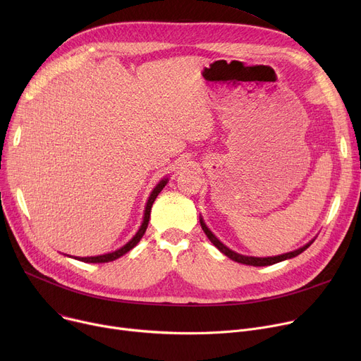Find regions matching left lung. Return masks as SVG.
<instances>
[{
	"mask_svg": "<svg viewBox=\"0 0 361 361\" xmlns=\"http://www.w3.org/2000/svg\"><path fill=\"white\" fill-rule=\"evenodd\" d=\"M200 225H202V230L204 231L206 237L211 240V243L215 245V247H216L221 253H224L226 257H230V259L234 260V262H238V263H243V264H250V267H269V264H274V263H278V262H282V260H287V259L295 257V256H298L300 253L305 252L307 247H310V244L314 241V238H313V240H310L307 244L302 245V247H300V249H297V250H294V252H290V253L279 255V256H271V257L244 256V255L235 253L234 250L226 247V245H225L224 243H221V241L215 237V234H214L209 228H207V225L204 224V221H203L202 216H200Z\"/></svg>",
	"mask_w": 361,
	"mask_h": 361,
	"instance_id": "obj_1",
	"label": "left lung"
}]
</instances>
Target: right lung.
Returning <instances> with one entry per match:
<instances>
[{
	"label": "right lung",
	"mask_w": 361,
	"mask_h": 361,
	"mask_svg": "<svg viewBox=\"0 0 361 361\" xmlns=\"http://www.w3.org/2000/svg\"><path fill=\"white\" fill-rule=\"evenodd\" d=\"M166 183H168V177L162 178V180L155 185L154 190L150 192V196H149L147 203H146V206H145V215H143V221H142L140 228H139V231H137L135 235H133V238H131L128 243H126V244L123 245V247L117 249L116 252L105 253V255H99V256H90V257H74V259H78V260L85 262V263H106V262H112V260H116V259L121 257L123 255H126L127 252H130L133 247H135V245H137V243L142 240V237H143V234H145V231H146V228H147L149 218H150V209H152V204H154L155 199H157V197H158V195L162 192V188L166 185ZM70 257H73V256H70Z\"/></svg>",
	"instance_id": "right-lung-1"
}]
</instances>
